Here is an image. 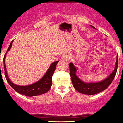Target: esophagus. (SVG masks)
I'll use <instances>...</instances> for the list:
<instances>
[{"label":"esophagus","instance_id":"esophagus-1","mask_svg":"<svg viewBox=\"0 0 123 123\" xmlns=\"http://www.w3.org/2000/svg\"><path fill=\"white\" fill-rule=\"evenodd\" d=\"M70 58V55L69 53H66L63 56V59L66 60H69Z\"/></svg>","mask_w":123,"mask_h":123}]
</instances>
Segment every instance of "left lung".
I'll return each instance as SVG.
<instances>
[{"instance_id":"left-lung-1","label":"left lung","mask_w":123,"mask_h":123,"mask_svg":"<svg viewBox=\"0 0 123 123\" xmlns=\"http://www.w3.org/2000/svg\"><path fill=\"white\" fill-rule=\"evenodd\" d=\"M93 29L96 28L93 25H90ZM118 68V55L117 56V60L115 62V66L112 72L105 80L98 82H86L81 80L76 75V72L78 70V68L74 66L72 63H69V70H70V75L71 78L72 84L74 88L77 92L84 94L88 95H94V94L99 93L106 89L109 85L112 83L113 80L116 74Z\"/></svg>"}]
</instances>
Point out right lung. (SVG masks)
I'll return each instance as SVG.
<instances>
[{
  "label": "right lung",
  "mask_w": 123,
  "mask_h": 123,
  "mask_svg": "<svg viewBox=\"0 0 123 123\" xmlns=\"http://www.w3.org/2000/svg\"><path fill=\"white\" fill-rule=\"evenodd\" d=\"M12 41L11 42L9 47L8 48L6 53L5 55L4 58H3V64H4L5 68V77L8 81V84L12 87L13 89L15 90L17 92L20 93L23 95L26 96H36L41 95V94H44L49 91L52 86V76H53V74L56 68V66L59 61L54 62L50 65L49 68H48V70L46 72L45 74L43 76V77L40 79L39 81L32 84L27 85V86H19L15 84H14L10 79L9 78L7 73L6 68L5 64V59L6 54L11 49L12 44Z\"/></svg>",
  "instance_id": "1"
}]
</instances>
